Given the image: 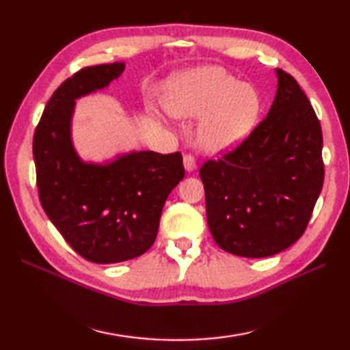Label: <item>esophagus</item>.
<instances>
[{"label": "esophagus", "mask_w": 350, "mask_h": 350, "mask_svg": "<svg viewBox=\"0 0 350 350\" xmlns=\"http://www.w3.org/2000/svg\"><path fill=\"white\" fill-rule=\"evenodd\" d=\"M183 165L187 171H194L197 168V162L196 158L191 153H187L183 156Z\"/></svg>", "instance_id": "obj_1"}]
</instances>
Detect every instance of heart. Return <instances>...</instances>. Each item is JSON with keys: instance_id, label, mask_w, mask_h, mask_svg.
I'll list each match as a JSON object with an SVG mask.
<instances>
[{"instance_id": "heart-1", "label": "heart", "mask_w": 350, "mask_h": 350, "mask_svg": "<svg viewBox=\"0 0 350 350\" xmlns=\"http://www.w3.org/2000/svg\"><path fill=\"white\" fill-rule=\"evenodd\" d=\"M163 99L171 116L203 117L197 143L206 152L228 150L241 143L260 111L254 88L217 68L189 70L170 79Z\"/></svg>"}]
</instances>
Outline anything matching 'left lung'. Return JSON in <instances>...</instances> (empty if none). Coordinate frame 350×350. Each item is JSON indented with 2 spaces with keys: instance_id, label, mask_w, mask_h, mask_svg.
I'll return each mask as SVG.
<instances>
[{
  "instance_id": "1",
  "label": "left lung",
  "mask_w": 350,
  "mask_h": 350,
  "mask_svg": "<svg viewBox=\"0 0 350 350\" xmlns=\"http://www.w3.org/2000/svg\"><path fill=\"white\" fill-rule=\"evenodd\" d=\"M277 75L267 116L200 168L213 241L241 257H269L293 245L323 187L321 122L296 79L281 69Z\"/></svg>"
}]
</instances>
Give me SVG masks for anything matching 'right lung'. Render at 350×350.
<instances>
[{
  "instance_id": "obj_1",
  "label": "right lung",
  "mask_w": 350,
  "mask_h": 350,
  "mask_svg": "<svg viewBox=\"0 0 350 350\" xmlns=\"http://www.w3.org/2000/svg\"><path fill=\"white\" fill-rule=\"evenodd\" d=\"M123 69L113 63L73 73L51 96L33 139L44 213L73 251L100 265L126 262L152 247L165 200L185 176L180 152H133L102 167L83 163L73 150L75 99L107 87Z\"/></svg>"
}]
</instances>
